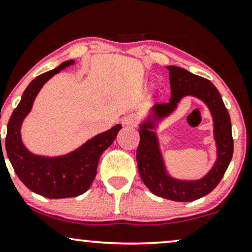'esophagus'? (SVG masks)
<instances>
[{
	"label": "esophagus",
	"mask_w": 252,
	"mask_h": 252,
	"mask_svg": "<svg viewBox=\"0 0 252 252\" xmlns=\"http://www.w3.org/2000/svg\"><path fill=\"white\" fill-rule=\"evenodd\" d=\"M136 123H137V119L135 115H132V114H129V115L123 117L122 120V124L126 126H135Z\"/></svg>",
	"instance_id": "esophagus-1"
}]
</instances>
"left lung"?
Masks as SVG:
<instances>
[{
  "label": "left lung",
  "mask_w": 252,
  "mask_h": 252,
  "mask_svg": "<svg viewBox=\"0 0 252 252\" xmlns=\"http://www.w3.org/2000/svg\"><path fill=\"white\" fill-rule=\"evenodd\" d=\"M170 72L171 98L167 103L150 108L138 124L141 141L137 148V166L143 183L156 195L178 202H189L207 195L218 186L230 164L234 152L230 116L221 94L211 81L178 66H167ZM186 96L199 98L209 107L213 119V136L217 159L213 166L200 180H179L167 168L160 140L158 126L169 117Z\"/></svg>",
  "instance_id": "obj_1"
}]
</instances>
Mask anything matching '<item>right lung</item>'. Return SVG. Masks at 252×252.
<instances>
[{
    "label": "right lung",
    "instance_id": "right-lung-1",
    "mask_svg": "<svg viewBox=\"0 0 252 252\" xmlns=\"http://www.w3.org/2000/svg\"><path fill=\"white\" fill-rule=\"evenodd\" d=\"M74 63V60L63 62L57 68L31 81L18 106L12 111L7 126L5 150L16 174L29 189L49 199H65L85 193L96 176L101 155L113 144L122 129L121 124H115L113 128L97 133L79 148L62 156L36 155L24 145L22 126L32 109L38 93L53 75Z\"/></svg>",
    "mask_w": 252,
    "mask_h": 252
}]
</instances>
